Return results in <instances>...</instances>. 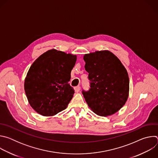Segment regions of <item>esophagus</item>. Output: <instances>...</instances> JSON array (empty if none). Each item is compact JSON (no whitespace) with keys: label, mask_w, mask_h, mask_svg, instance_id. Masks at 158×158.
<instances>
[{"label":"esophagus","mask_w":158,"mask_h":158,"mask_svg":"<svg viewBox=\"0 0 158 158\" xmlns=\"http://www.w3.org/2000/svg\"><path fill=\"white\" fill-rule=\"evenodd\" d=\"M80 89H81L80 86H76V87H74V90H75V91H76V93L79 92V91H80Z\"/></svg>","instance_id":"obj_1"}]
</instances>
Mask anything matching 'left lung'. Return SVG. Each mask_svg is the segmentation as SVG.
<instances>
[{
	"label": "left lung",
	"instance_id": "left-lung-1",
	"mask_svg": "<svg viewBox=\"0 0 158 158\" xmlns=\"http://www.w3.org/2000/svg\"><path fill=\"white\" fill-rule=\"evenodd\" d=\"M89 91H82L88 106L96 114L108 116L118 112L127 100L129 79L120 60L109 51L85 54Z\"/></svg>",
	"mask_w": 158,
	"mask_h": 158
}]
</instances>
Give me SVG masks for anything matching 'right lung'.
Segmentation results:
<instances>
[{
  "label": "right lung",
  "mask_w": 158,
  "mask_h": 158,
  "mask_svg": "<svg viewBox=\"0 0 158 158\" xmlns=\"http://www.w3.org/2000/svg\"><path fill=\"white\" fill-rule=\"evenodd\" d=\"M76 60V55L51 49L33 62L25 79L24 90L37 113L52 116L67 107L74 93L69 81Z\"/></svg>",
  "instance_id": "1"
}]
</instances>
